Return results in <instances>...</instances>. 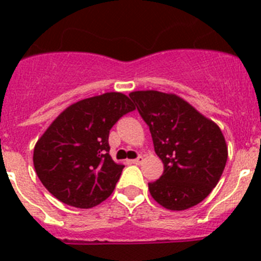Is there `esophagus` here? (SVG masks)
Instances as JSON below:
<instances>
[{
  "label": "esophagus",
  "mask_w": 261,
  "mask_h": 261,
  "mask_svg": "<svg viewBox=\"0 0 261 261\" xmlns=\"http://www.w3.org/2000/svg\"><path fill=\"white\" fill-rule=\"evenodd\" d=\"M142 162H144V156H142V155H138L137 158L133 159V161H132V163H135V165H141Z\"/></svg>",
  "instance_id": "1"
}]
</instances>
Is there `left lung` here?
I'll list each match as a JSON object with an SVG mask.
<instances>
[{
  "label": "left lung",
  "mask_w": 261,
  "mask_h": 261,
  "mask_svg": "<svg viewBox=\"0 0 261 261\" xmlns=\"http://www.w3.org/2000/svg\"><path fill=\"white\" fill-rule=\"evenodd\" d=\"M150 129L163 174L149 183L158 204L170 211L192 208L212 192L227 161L221 129L174 94L135 91L129 94Z\"/></svg>",
  "instance_id": "1"
}]
</instances>
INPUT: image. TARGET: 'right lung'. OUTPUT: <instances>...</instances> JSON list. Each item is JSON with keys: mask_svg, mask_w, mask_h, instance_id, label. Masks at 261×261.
Masks as SVG:
<instances>
[{"mask_svg": "<svg viewBox=\"0 0 261 261\" xmlns=\"http://www.w3.org/2000/svg\"><path fill=\"white\" fill-rule=\"evenodd\" d=\"M132 111L135 106L121 93L87 98L66 108L34 149V166L43 186L75 208L105 201L124 168L110 155V130Z\"/></svg>", "mask_w": 261, "mask_h": 261, "instance_id": "right-lung-1", "label": "right lung"}]
</instances>
